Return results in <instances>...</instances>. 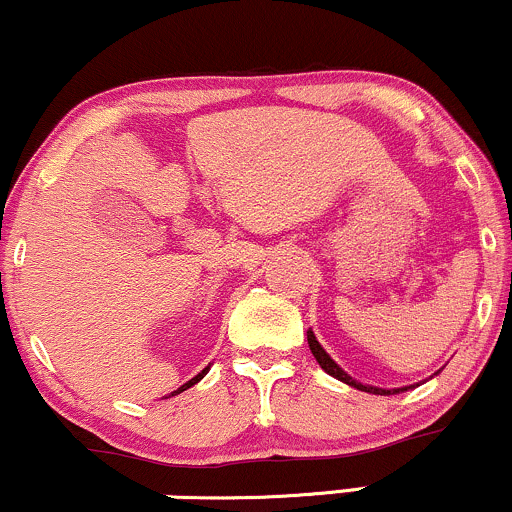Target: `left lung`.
Listing matches in <instances>:
<instances>
[{
  "instance_id": "8db88e82",
  "label": "left lung",
  "mask_w": 512,
  "mask_h": 512,
  "mask_svg": "<svg viewBox=\"0 0 512 512\" xmlns=\"http://www.w3.org/2000/svg\"><path fill=\"white\" fill-rule=\"evenodd\" d=\"M306 340H309V350H311V354H314L316 357V362H318V366H321L323 371H326L328 376H333V378H338V381H342V383H347V386H352V388H357V390H364V393H371V395H398V393H405L407 388H414V386H402V388H390V390H386V388H378V386H369V383H359L357 378H352L350 374H347L345 369H342V366L335 362L333 357H330V354L323 350V345L321 342L316 340V335H314V330H306ZM436 376V374H434ZM419 386V383H417Z\"/></svg>"
}]
</instances>
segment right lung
Wrapping results in <instances>:
<instances>
[{"label":"right lung","instance_id":"add662e5","mask_svg":"<svg viewBox=\"0 0 512 512\" xmlns=\"http://www.w3.org/2000/svg\"><path fill=\"white\" fill-rule=\"evenodd\" d=\"M208 369H210V366H206V369H203V371H201V374H196V376H194V378H191V381H186V383H184V386H182V388H177V390H174V393H172V395H179V393H184V390H186V388H191V386H196V383H198V381H201V378H203V376H206V374H208Z\"/></svg>","mask_w":512,"mask_h":512}]
</instances>
